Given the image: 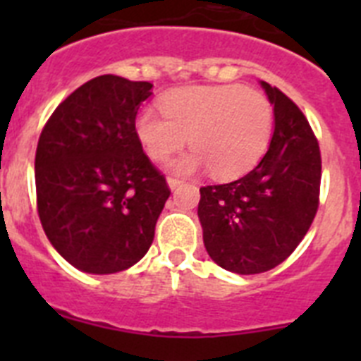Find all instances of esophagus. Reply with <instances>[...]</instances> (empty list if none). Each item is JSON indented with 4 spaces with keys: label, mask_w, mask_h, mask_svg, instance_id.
Masks as SVG:
<instances>
[{
    "label": "esophagus",
    "mask_w": 361,
    "mask_h": 361,
    "mask_svg": "<svg viewBox=\"0 0 361 361\" xmlns=\"http://www.w3.org/2000/svg\"><path fill=\"white\" fill-rule=\"evenodd\" d=\"M184 180H180V178L177 177H168V186H170V190H177L180 184H183Z\"/></svg>",
    "instance_id": "1"
}]
</instances>
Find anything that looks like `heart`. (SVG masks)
Listing matches in <instances>:
<instances>
[{
  "instance_id": "obj_1",
  "label": "heart",
  "mask_w": 361,
  "mask_h": 361,
  "mask_svg": "<svg viewBox=\"0 0 361 361\" xmlns=\"http://www.w3.org/2000/svg\"><path fill=\"white\" fill-rule=\"evenodd\" d=\"M162 114L145 108L135 133L153 161H166L190 139L195 148L171 162L177 173L209 168L216 178L247 173L267 152L273 137V104L262 92L240 85L190 86L161 101Z\"/></svg>"
}]
</instances>
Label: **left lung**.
I'll use <instances>...</instances> for the list:
<instances>
[{"label": "left lung", "instance_id": "left-lung-1", "mask_svg": "<svg viewBox=\"0 0 361 361\" xmlns=\"http://www.w3.org/2000/svg\"><path fill=\"white\" fill-rule=\"evenodd\" d=\"M275 114L262 161L228 184L200 188L199 220L206 251L238 275L282 264L317 215L322 159L311 126L286 94L260 81Z\"/></svg>", "mask_w": 361, "mask_h": 361}]
</instances>
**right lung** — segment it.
<instances>
[{"label":"right lung","mask_w":361,"mask_h":361,"mask_svg":"<svg viewBox=\"0 0 361 361\" xmlns=\"http://www.w3.org/2000/svg\"><path fill=\"white\" fill-rule=\"evenodd\" d=\"M152 82L99 75L54 110L36 149L37 213L75 269L110 275L149 250L170 197L135 133Z\"/></svg>","instance_id":"right-lung-1"}]
</instances>
